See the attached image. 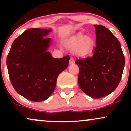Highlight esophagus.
I'll list each match as a JSON object with an SVG mask.
<instances>
[{
  "mask_svg": "<svg viewBox=\"0 0 131 131\" xmlns=\"http://www.w3.org/2000/svg\"><path fill=\"white\" fill-rule=\"evenodd\" d=\"M74 63H75V61H74V59L73 58H70V59L69 61V64H73Z\"/></svg>",
  "mask_w": 131,
  "mask_h": 131,
  "instance_id": "esophagus-1",
  "label": "esophagus"
}]
</instances>
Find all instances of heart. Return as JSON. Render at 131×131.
I'll return each mask as SVG.
<instances>
[{
    "label": "heart",
    "instance_id": "obj_1",
    "mask_svg": "<svg viewBox=\"0 0 131 131\" xmlns=\"http://www.w3.org/2000/svg\"><path fill=\"white\" fill-rule=\"evenodd\" d=\"M67 46L77 56L85 58L93 52L95 40L91 35H84L82 32H79L68 39Z\"/></svg>",
    "mask_w": 131,
    "mask_h": 131
}]
</instances>
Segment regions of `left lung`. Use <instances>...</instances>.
<instances>
[{
	"instance_id": "8db88e82",
	"label": "left lung",
	"mask_w": 131,
	"mask_h": 131,
	"mask_svg": "<svg viewBox=\"0 0 131 131\" xmlns=\"http://www.w3.org/2000/svg\"><path fill=\"white\" fill-rule=\"evenodd\" d=\"M96 28V47L92 57L77 59L78 82L80 89L92 98L112 93L119 84L125 65L121 43L105 26Z\"/></svg>"
}]
</instances>
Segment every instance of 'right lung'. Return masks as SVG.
I'll return each instance as SVG.
<instances>
[{
	"label": "right lung",
	"instance_id": "obj_1",
	"mask_svg": "<svg viewBox=\"0 0 131 131\" xmlns=\"http://www.w3.org/2000/svg\"><path fill=\"white\" fill-rule=\"evenodd\" d=\"M51 29L31 28L12 43L7 57L10 82L18 94L27 100L42 101L56 88L59 74L68 66L70 56L52 58L47 52L51 38H44Z\"/></svg>",
	"mask_w": 131,
	"mask_h": 131
}]
</instances>
